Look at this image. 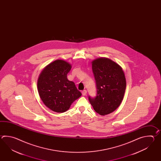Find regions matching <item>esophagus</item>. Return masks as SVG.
<instances>
[{"mask_svg": "<svg viewBox=\"0 0 161 161\" xmlns=\"http://www.w3.org/2000/svg\"><path fill=\"white\" fill-rule=\"evenodd\" d=\"M86 93H87V91H86V90H84L82 91V94L83 96H86Z\"/></svg>", "mask_w": 161, "mask_h": 161, "instance_id": "esophagus-1", "label": "esophagus"}]
</instances>
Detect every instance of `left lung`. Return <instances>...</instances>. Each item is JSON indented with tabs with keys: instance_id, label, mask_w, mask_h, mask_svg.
<instances>
[{
	"instance_id": "8db88e82",
	"label": "left lung",
	"mask_w": 161,
	"mask_h": 161,
	"mask_svg": "<svg viewBox=\"0 0 161 161\" xmlns=\"http://www.w3.org/2000/svg\"><path fill=\"white\" fill-rule=\"evenodd\" d=\"M92 69L96 79L97 94L89 97L94 110L101 116L112 113L120 106L126 89V79L122 67L106 58L92 60Z\"/></svg>"
}]
</instances>
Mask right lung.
Here are the masks:
<instances>
[{"instance_id":"add662e5","label":"right lung","mask_w":161,"mask_h":161,"mask_svg":"<svg viewBox=\"0 0 161 161\" xmlns=\"http://www.w3.org/2000/svg\"><path fill=\"white\" fill-rule=\"evenodd\" d=\"M72 65L63 60H56L45 67L37 80L38 92L45 105L52 111L63 113L82 94L74 82L67 79Z\"/></svg>"}]
</instances>
